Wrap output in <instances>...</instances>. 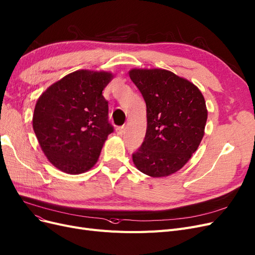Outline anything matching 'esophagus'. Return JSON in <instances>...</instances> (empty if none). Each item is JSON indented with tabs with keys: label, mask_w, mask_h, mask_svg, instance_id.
<instances>
[{
	"label": "esophagus",
	"mask_w": 255,
	"mask_h": 255,
	"mask_svg": "<svg viewBox=\"0 0 255 255\" xmlns=\"http://www.w3.org/2000/svg\"><path fill=\"white\" fill-rule=\"evenodd\" d=\"M117 133L119 134V135H123L125 133V127L124 126H120V127H117Z\"/></svg>",
	"instance_id": "34e87169"
}]
</instances>
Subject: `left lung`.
Segmentation results:
<instances>
[{
    "instance_id": "8db88e82",
    "label": "left lung",
    "mask_w": 255,
    "mask_h": 255,
    "mask_svg": "<svg viewBox=\"0 0 255 255\" xmlns=\"http://www.w3.org/2000/svg\"><path fill=\"white\" fill-rule=\"evenodd\" d=\"M129 77L147 107L146 135L133 163L149 176L170 175L201 144L208 117L205 99L194 84L165 69H132Z\"/></svg>"
}]
</instances>
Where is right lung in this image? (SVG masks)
Wrapping results in <instances>:
<instances>
[{"mask_svg": "<svg viewBox=\"0 0 255 255\" xmlns=\"http://www.w3.org/2000/svg\"><path fill=\"white\" fill-rule=\"evenodd\" d=\"M113 75L78 70L52 84L37 100L32 126L48 161L61 171L80 174L98 162L107 136L108 102L103 90Z\"/></svg>", "mask_w": 255, "mask_h": 255, "instance_id": "1", "label": "right lung"}]
</instances>
